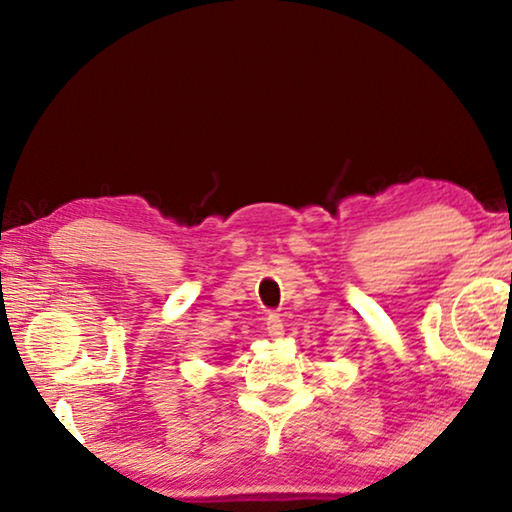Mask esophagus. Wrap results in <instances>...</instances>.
<instances>
[{"instance_id":"1","label":"esophagus","mask_w":512,"mask_h":512,"mask_svg":"<svg viewBox=\"0 0 512 512\" xmlns=\"http://www.w3.org/2000/svg\"><path fill=\"white\" fill-rule=\"evenodd\" d=\"M265 326H268V335L270 338H282L284 335V324L282 319H279V314H268V321H265Z\"/></svg>"}]
</instances>
